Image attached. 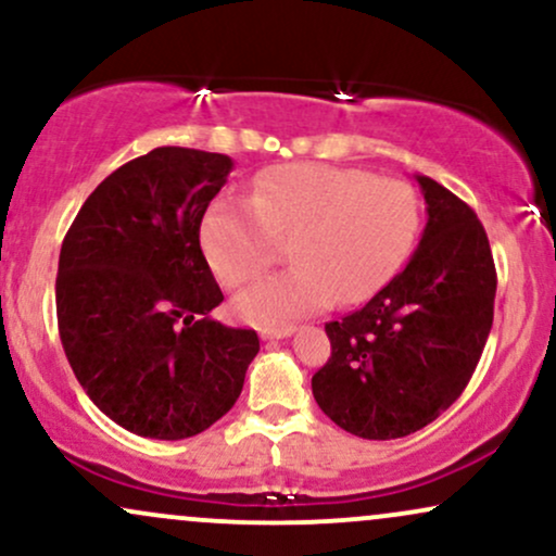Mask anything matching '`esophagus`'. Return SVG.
<instances>
[{
  "instance_id": "34e87169",
  "label": "esophagus",
  "mask_w": 556,
  "mask_h": 556,
  "mask_svg": "<svg viewBox=\"0 0 556 556\" xmlns=\"http://www.w3.org/2000/svg\"><path fill=\"white\" fill-rule=\"evenodd\" d=\"M292 327H261L258 334L261 340H285V337L292 334Z\"/></svg>"
}]
</instances>
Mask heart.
Instances as JSON below:
<instances>
[{"instance_id": "obj_1", "label": "heart", "mask_w": 556, "mask_h": 556, "mask_svg": "<svg viewBox=\"0 0 556 556\" xmlns=\"http://www.w3.org/2000/svg\"><path fill=\"white\" fill-rule=\"evenodd\" d=\"M420 225L416 190L329 164L264 172L251 201L219 198L203 216L201 240L227 287L261 277L290 240L295 264L238 298L253 321H287L374 295L397 271Z\"/></svg>"}]
</instances>
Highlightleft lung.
<instances>
[{
    "mask_svg": "<svg viewBox=\"0 0 556 556\" xmlns=\"http://www.w3.org/2000/svg\"><path fill=\"white\" fill-rule=\"evenodd\" d=\"M424 238L366 305L329 321L331 355L311 379L327 416L361 439H400L468 387L494 321L496 269L473 208L431 177Z\"/></svg>",
    "mask_w": 556,
    "mask_h": 556,
    "instance_id": "obj_1",
    "label": "left lung"
}]
</instances>
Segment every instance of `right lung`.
I'll return each instance as SVG.
<instances>
[{"label":"right lung","instance_id":"1","mask_svg":"<svg viewBox=\"0 0 556 556\" xmlns=\"http://www.w3.org/2000/svg\"><path fill=\"white\" fill-rule=\"evenodd\" d=\"M232 159L162 146L114 169L70 225L56 324L80 387L104 416L149 439L216 424L258 353L253 329L212 316L225 300L201 222Z\"/></svg>","mask_w":556,"mask_h":556}]
</instances>
